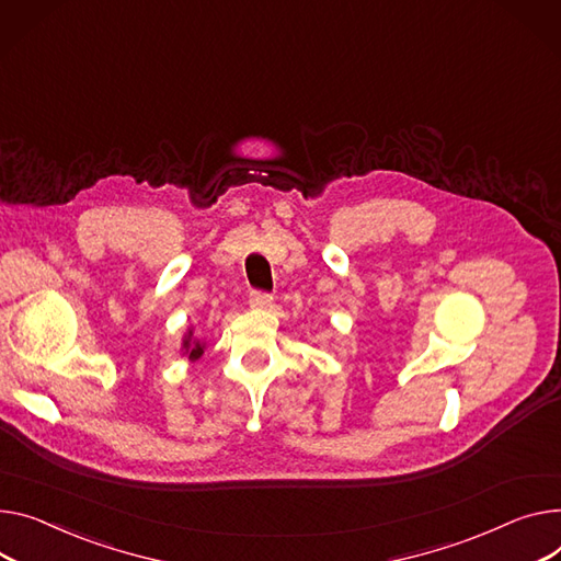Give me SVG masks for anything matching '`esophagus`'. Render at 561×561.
Wrapping results in <instances>:
<instances>
[{"instance_id":"34e87169","label":"esophagus","mask_w":561,"mask_h":561,"mask_svg":"<svg viewBox=\"0 0 561 561\" xmlns=\"http://www.w3.org/2000/svg\"><path fill=\"white\" fill-rule=\"evenodd\" d=\"M248 302H250L252 309H271L273 307V295L261 293V290H252Z\"/></svg>"}]
</instances>
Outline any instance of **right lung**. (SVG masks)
I'll list each match as a JSON object with an SVG mask.
<instances>
[{
	"mask_svg": "<svg viewBox=\"0 0 561 561\" xmlns=\"http://www.w3.org/2000/svg\"><path fill=\"white\" fill-rule=\"evenodd\" d=\"M205 347H207V343L203 339H198V335L194 333V327L186 329V333L182 335V347H180L182 356H186V360L194 363L205 354Z\"/></svg>",
	"mask_w": 561,
	"mask_h": 561,
	"instance_id": "1",
	"label": "right lung"
}]
</instances>
